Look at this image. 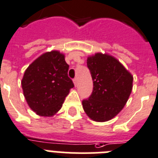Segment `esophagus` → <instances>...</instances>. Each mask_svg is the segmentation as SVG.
<instances>
[{"label":"esophagus","instance_id":"1","mask_svg":"<svg viewBox=\"0 0 158 158\" xmlns=\"http://www.w3.org/2000/svg\"><path fill=\"white\" fill-rule=\"evenodd\" d=\"M73 83L74 85H75V86H77V77H75L73 79Z\"/></svg>","mask_w":158,"mask_h":158}]
</instances>
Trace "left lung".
<instances>
[{
	"label": "left lung",
	"instance_id": "8db88e82",
	"mask_svg": "<svg viewBox=\"0 0 158 158\" xmlns=\"http://www.w3.org/2000/svg\"><path fill=\"white\" fill-rule=\"evenodd\" d=\"M94 89L82 101L85 114L95 121H107L123 109L131 94L133 77L117 59L97 53L87 59Z\"/></svg>",
	"mask_w": 158,
	"mask_h": 158
}]
</instances>
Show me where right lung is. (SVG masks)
<instances>
[{
	"label": "right lung",
	"mask_w": 158,
	"mask_h": 158,
	"mask_svg": "<svg viewBox=\"0 0 158 158\" xmlns=\"http://www.w3.org/2000/svg\"><path fill=\"white\" fill-rule=\"evenodd\" d=\"M69 65L58 51L44 53L25 70L21 85L31 110L44 117L54 115L73 88Z\"/></svg>",
	"instance_id": "right-lung-1"
}]
</instances>
